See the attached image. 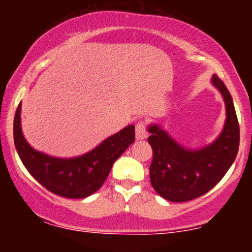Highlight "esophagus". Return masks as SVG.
Masks as SVG:
<instances>
[{
	"label": "esophagus",
	"instance_id": "obj_1",
	"mask_svg": "<svg viewBox=\"0 0 252 252\" xmlns=\"http://www.w3.org/2000/svg\"><path fill=\"white\" fill-rule=\"evenodd\" d=\"M147 136V126L146 123L142 122H138L136 124V138L137 140H143V138H146Z\"/></svg>",
	"mask_w": 252,
	"mask_h": 252
}]
</instances>
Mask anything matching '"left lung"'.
I'll list each match as a JSON object with an SVG mask.
<instances>
[{"label": "left lung", "mask_w": 252, "mask_h": 252, "mask_svg": "<svg viewBox=\"0 0 252 252\" xmlns=\"http://www.w3.org/2000/svg\"><path fill=\"white\" fill-rule=\"evenodd\" d=\"M212 83L226 106V122L219 137L210 146L189 150L178 144L160 126H150L148 142L153 149L150 182L169 201H189L204 195L221 180L235 161L239 148V123L232 97L220 78Z\"/></svg>", "instance_id": "1"}]
</instances>
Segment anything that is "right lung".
<instances>
[{
    "label": "right lung",
    "mask_w": 252,
    "mask_h": 252,
    "mask_svg": "<svg viewBox=\"0 0 252 252\" xmlns=\"http://www.w3.org/2000/svg\"><path fill=\"white\" fill-rule=\"evenodd\" d=\"M21 103L14 117V143L26 169L46 189L63 198L82 199L102 187L112 164L135 141V126L110 136L94 150L78 158H58L34 150L21 131Z\"/></svg>",
    "instance_id": "right-lung-1"
}]
</instances>
